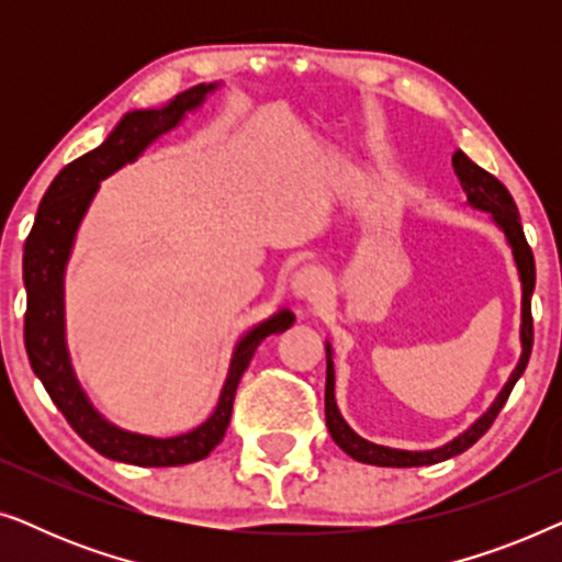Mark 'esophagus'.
I'll return each mask as SVG.
<instances>
[{
    "mask_svg": "<svg viewBox=\"0 0 562 562\" xmlns=\"http://www.w3.org/2000/svg\"><path fill=\"white\" fill-rule=\"evenodd\" d=\"M291 294H294L299 302H314V299L325 294V276H322L319 268H299L294 279H291Z\"/></svg>",
    "mask_w": 562,
    "mask_h": 562,
    "instance_id": "esophagus-1",
    "label": "esophagus"
}]
</instances>
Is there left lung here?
<instances>
[{"instance_id":"obj_1","label":"left lung","mask_w":562,"mask_h":562,"mask_svg":"<svg viewBox=\"0 0 562 562\" xmlns=\"http://www.w3.org/2000/svg\"><path fill=\"white\" fill-rule=\"evenodd\" d=\"M452 168H456V176L460 181V187L465 191L468 204L479 212H488L494 225L502 229L506 245H509L514 266H517V276H519V286H521V314H519V360L517 368H514L509 381L504 383V389L498 391L494 404L488 406L486 412L481 414L479 419L473 422L465 432H460L458 437H452L450 442L440 445V448L432 450H398V448H386V445H375L366 437H360L356 429H352L345 417L337 409V398H335V360H333V345L325 342V352H327V386H325V419H327V429L333 435V440L337 442V448L348 452L352 460L358 463H368V465H381V468H417V465H435L442 463L452 456H460V452L471 448L473 442H479L483 435L488 432V427L494 425V419L502 412V406L509 398L514 383L519 381V375L525 373V368L529 363V352H532V291H535V258L532 250H529L525 229H521V220H519V210L514 204V199L509 194V189L504 187L496 176H491L488 171H483L481 166H475L471 158L465 156L463 150H456L452 156Z\"/></svg>"}]
</instances>
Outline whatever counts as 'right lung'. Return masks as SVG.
I'll return each mask as SVG.
<instances>
[{
	"label": "right lung",
	"instance_id": "add662e5",
	"mask_svg": "<svg viewBox=\"0 0 562 562\" xmlns=\"http://www.w3.org/2000/svg\"><path fill=\"white\" fill-rule=\"evenodd\" d=\"M217 89L220 81L199 83V87L176 94L171 102L158 106V110L127 112L99 148L76 158L53 179L41 206H37L35 225L25 243L22 281H25L27 291L25 350L30 366L43 381L53 404L76 429V435L97 452H102L104 458L120 460V463L168 468L196 463V460L210 456L227 432L237 383H240L252 352L268 335H279L294 325V312L286 306L252 325L235 342L227 379L222 383L214 412L199 427L173 437L130 432V429L114 425L91 404L71 366V352H68L66 342V266L71 258L76 233H79L81 222L94 202L99 183L106 176L120 171L122 166L140 158L145 148L156 143L160 135L179 127L187 120V114L202 110L206 97Z\"/></svg>",
	"mask_w": 562,
	"mask_h": 562
}]
</instances>
